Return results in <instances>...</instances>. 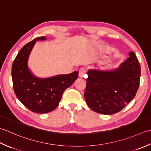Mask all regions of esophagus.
I'll return each instance as SVG.
<instances>
[{
    "label": "esophagus",
    "mask_w": 151,
    "mask_h": 151,
    "mask_svg": "<svg viewBox=\"0 0 151 151\" xmlns=\"http://www.w3.org/2000/svg\"><path fill=\"white\" fill-rule=\"evenodd\" d=\"M86 73H87V71L84 68L80 69L79 71V77L81 78H83L86 75Z\"/></svg>",
    "instance_id": "1"
}]
</instances>
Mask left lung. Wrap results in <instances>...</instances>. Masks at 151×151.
Masks as SVG:
<instances>
[{"label": "left lung", "mask_w": 151, "mask_h": 151, "mask_svg": "<svg viewBox=\"0 0 151 151\" xmlns=\"http://www.w3.org/2000/svg\"><path fill=\"white\" fill-rule=\"evenodd\" d=\"M87 75L84 96L88 106L96 113L112 115L121 111L136 96L141 67L136 55L131 51L118 68L89 70Z\"/></svg>", "instance_id": "left-lung-1"}]
</instances>
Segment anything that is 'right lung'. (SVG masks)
Instances as JSON below:
<instances>
[{
    "instance_id": "obj_1",
    "label": "right lung",
    "mask_w": 151,
    "mask_h": 151,
    "mask_svg": "<svg viewBox=\"0 0 151 151\" xmlns=\"http://www.w3.org/2000/svg\"><path fill=\"white\" fill-rule=\"evenodd\" d=\"M38 37L27 43L18 53L12 66L14 91L18 99L34 113H45L58 106L64 91L78 79V72L41 79L35 76L28 68V58Z\"/></svg>"
}]
</instances>
